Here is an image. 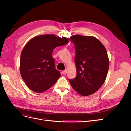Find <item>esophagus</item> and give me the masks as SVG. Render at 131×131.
Segmentation results:
<instances>
[{"instance_id": "34e87169", "label": "esophagus", "mask_w": 131, "mask_h": 131, "mask_svg": "<svg viewBox=\"0 0 131 131\" xmlns=\"http://www.w3.org/2000/svg\"><path fill=\"white\" fill-rule=\"evenodd\" d=\"M67 73V69H65L64 70H63V72H62V73H63V74H66Z\"/></svg>"}]
</instances>
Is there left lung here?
Wrapping results in <instances>:
<instances>
[{
  "label": "left lung",
  "instance_id": "8db88e82",
  "mask_svg": "<svg viewBox=\"0 0 131 131\" xmlns=\"http://www.w3.org/2000/svg\"><path fill=\"white\" fill-rule=\"evenodd\" d=\"M75 47L77 77L69 81L82 96L95 93L103 85L108 74L109 60L103 43L92 36L74 35L70 37Z\"/></svg>",
  "mask_w": 131,
  "mask_h": 131
}]
</instances>
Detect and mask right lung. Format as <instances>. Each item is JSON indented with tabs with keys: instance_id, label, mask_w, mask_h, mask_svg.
Wrapping results in <instances>:
<instances>
[{
	"instance_id": "1",
	"label": "right lung",
	"mask_w": 131,
	"mask_h": 131,
	"mask_svg": "<svg viewBox=\"0 0 131 131\" xmlns=\"http://www.w3.org/2000/svg\"><path fill=\"white\" fill-rule=\"evenodd\" d=\"M69 40L54 34H45L27 42L21 52L19 71L30 90L42 93L56 83L61 74L55 69L53 50L57 46L68 43Z\"/></svg>"
}]
</instances>
